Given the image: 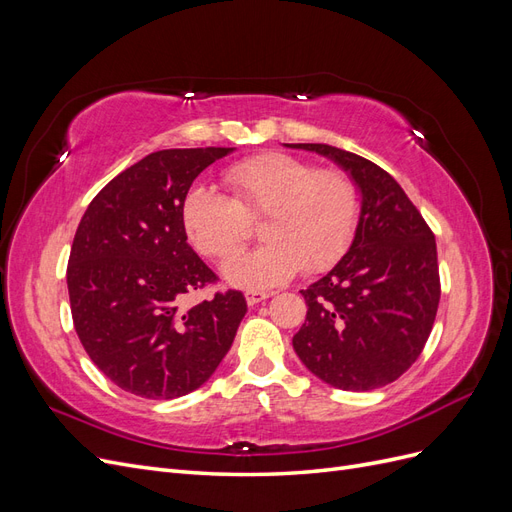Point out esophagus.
Masks as SVG:
<instances>
[{
    "instance_id": "obj_1",
    "label": "esophagus",
    "mask_w": 512,
    "mask_h": 512,
    "mask_svg": "<svg viewBox=\"0 0 512 512\" xmlns=\"http://www.w3.org/2000/svg\"><path fill=\"white\" fill-rule=\"evenodd\" d=\"M265 299H269V294L262 292V290H247V292H245L247 305H258L260 301H265Z\"/></svg>"
}]
</instances>
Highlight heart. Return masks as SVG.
I'll list each match as a JSON object with an SVG mask.
<instances>
[{
  "label": "heart",
  "instance_id": "heart-1",
  "mask_svg": "<svg viewBox=\"0 0 512 512\" xmlns=\"http://www.w3.org/2000/svg\"><path fill=\"white\" fill-rule=\"evenodd\" d=\"M224 179L232 198L194 185L183 196L181 224L196 252L228 260L247 241V218L262 215L267 243L224 265L232 286L275 288L301 271H327L346 254L361 215L359 190L346 173L269 151L232 164Z\"/></svg>",
  "mask_w": 512,
  "mask_h": 512
}]
</instances>
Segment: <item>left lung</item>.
<instances>
[{"label": "left lung", "mask_w": 512, "mask_h": 512, "mask_svg": "<svg viewBox=\"0 0 512 512\" xmlns=\"http://www.w3.org/2000/svg\"><path fill=\"white\" fill-rule=\"evenodd\" d=\"M286 147L333 160L361 194L350 250L301 290L307 316L292 337L294 352L335 389H380L410 369L436 320V237L401 185L378 164L331 145Z\"/></svg>", "instance_id": "1"}]
</instances>
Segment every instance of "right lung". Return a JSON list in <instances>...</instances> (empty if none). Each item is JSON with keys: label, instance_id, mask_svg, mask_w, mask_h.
Returning <instances> with one entry per match:
<instances>
[{"label": "right lung", "instance_id": "obj_1", "mask_svg": "<svg viewBox=\"0 0 512 512\" xmlns=\"http://www.w3.org/2000/svg\"><path fill=\"white\" fill-rule=\"evenodd\" d=\"M235 149H162L108 181L76 228L68 292L76 335L119 389L175 399L203 386L247 312L239 290L183 307L218 277L188 245L181 203L203 170Z\"/></svg>", "mask_w": 512, "mask_h": 512}]
</instances>
